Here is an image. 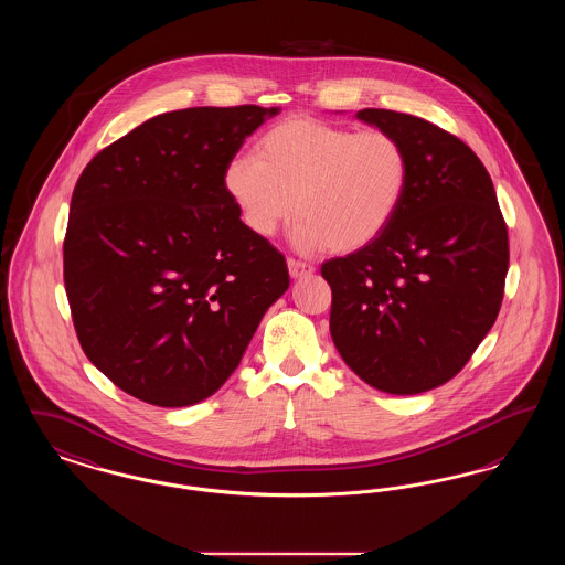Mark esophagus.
Segmentation results:
<instances>
[{"instance_id": "esophagus-1", "label": "esophagus", "mask_w": 565, "mask_h": 565, "mask_svg": "<svg viewBox=\"0 0 565 565\" xmlns=\"http://www.w3.org/2000/svg\"><path fill=\"white\" fill-rule=\"evenodd\" d=\"M288 270H290V277L300 279V277H305V275H311V273L316 270V267H313V265H309V263H305V260L288 258Z\"/></svg>"}]
</instances>
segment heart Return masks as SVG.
<instances>
[{
  "instance_id": "heart-1",
  "label": "heart",
  "mask_w": 565,
  "mask_h": 565,
  "mask_svg": "<svg viewBox=\"0 0 565 565\" xmlns=\"http://www.w3.org/2000/svg\"><path fill=\"white\" fill-rule=\"evenodd\" d=\"M408 182L401 137L309 116L273 125L256 154H237L224 167V189L254 235L275 237L296 201V243L339 254L375 242L401 212Z\"/></svg>"
}]
</instances>
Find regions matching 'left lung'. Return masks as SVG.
Segmentation results:
<instances>
[{
    "label": "left lung",
    "instance_id": "8db88e82",
    "mask_svg": "<svg viewBox=\"0 0 565 565\" xmlns=\"http://www.w3.org/2000/svg\"><path fill=\"white\" fill-rule=\"evenodd\" d=\"M355 116L403 139L411 182L375 242L323 263L330 334L369 385L422 394L454 379L495 322L509 231L483 162L459 137L392 109Z\"/></svg>",
    "mask_w": 565,
    "mask_h": 565
}]
</instances>
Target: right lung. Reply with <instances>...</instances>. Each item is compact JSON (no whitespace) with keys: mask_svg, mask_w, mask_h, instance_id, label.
Instances as JSON below:
<instances>
[{"mask_svg":"<svg viewBox=\"0 0 565 565\" xmlns=\"http://www.w3.org/2000/svg\"><path fill=\"white\" fill-rule=\"evenodd\" d=\"M277 111L159 114L78 178L63 242L72 320L86 358L137 401L210 398L290 286L286 258L224 189L226 162Z\"/></svg>","mask_w":565,"mask_h":565,"instance_id":"right-lung-1","label":"right lung"}]
</instances>
